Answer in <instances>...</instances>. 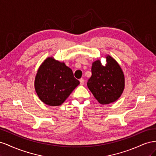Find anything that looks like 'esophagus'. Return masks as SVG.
<instances>
[{
    "label": "esophagus",
    "instance_id": "esophagus-1",
    "mask_svg": "<svg viewBox=\"0 0 156 156\" xmlns=\"http://www.w3.org/2000/svg\"><path fill=\"white\" fill-rule=\"evenodd\" d=\"M79 81H80V84H81V85H83L84 83V80L83 79H80Z\"/></svg>",
    "mask_w": 156,
    "mask_h": 156
}]
</instances>
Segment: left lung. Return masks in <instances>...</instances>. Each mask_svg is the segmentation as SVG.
Listing matches in <instances>:
<instances>
[{"mask_svg":"<svg viewBox=\"0 0 156 156\" xmlns=\"http://www.w3.org/2000/svg\"><path fill=\"white\" fill-rule=\"evenodd\" d=\"M105 58V66L100 59L92 63V76L87 82L88 89L102 105L118 100L125 88L124 74L120 66L110 55H106Z\"/></svg>","mask_w":156,"mask_h":156,"instance_id":"obj_1","label":"left lung"}]
</instances>
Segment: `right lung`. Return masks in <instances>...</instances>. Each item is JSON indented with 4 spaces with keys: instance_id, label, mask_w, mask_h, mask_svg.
<instances>
[{
    "instance_id": "add662e5",
    "label": "right lung",
    "mask_w": 156,
    "mask_h": 156,
    "mask_svg": "<svg viewBox=\"0 0 156 156\" xmlns=\"http://www.w3.org/2000/svg\"><path fill=\"white\" fill-rule=\"evenodd\" d=\"M79 83L74 77L72 69L64 62L50 56L41 63L37 71L34 88L37 96L45 104L59 106Z\"/></svg>"
}]
</instances>
